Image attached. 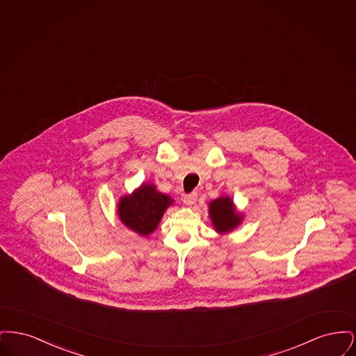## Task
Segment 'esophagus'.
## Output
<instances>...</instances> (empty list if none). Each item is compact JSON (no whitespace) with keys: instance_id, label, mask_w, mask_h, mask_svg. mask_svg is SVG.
I'll list each match as a JSON object with an SVG mask.
<instances>
[{"instance_id":"1","label":"esophagus","mask_w":356,"mask_h":356,"mask_svg":"<svg viewBox=\"0 0 356 356\" xmlns=\"http://www.w3.org/2000/svg\"><path fill=\"white\" fill-rule=\"evenodd\" d=\"M197 202V192H192L184 196V204L186 205H193Z\"/></svg>"}]
</instances>
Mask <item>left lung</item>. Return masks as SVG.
Instances as JSON below:
<instances>
[{
  "label": "left lung",
  "mask_w": 356,
  "mask_h": 356,
  "mask_svg": "<svg viewBox=\"0 0 356 356\" xmlns=\"http://www.w3.org/2000/svg\"><path fill=\"white\" fill-rule=\"evenodd\" d=\"M209 215L212 222L219 232H228L234 229L241 220L235 212L234 203L229 197H219L209 204Z\"/></svg>",
  "instance_id": "obj_1"
}]
</instances>
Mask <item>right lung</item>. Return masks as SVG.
Masks as SVG:
<instances>
[{
  "instance_id": "right-lung-1",
  "label": "right lung",
  "mask_w": 356,
  "mask_h": 356,
  "mask_svg": "<svg viewBox=\"0 0 356 356\" xmlns=\"http://www.w3.org/2000/svg\"><path fill=\"white\" fill-rule=\"evenodd\" d=\"M173 200L157 192L151 184H144L132 196H125L119 203L121 221L140 235H149L159 225L164 211Z\"/></svg>"
}]
</instances>
